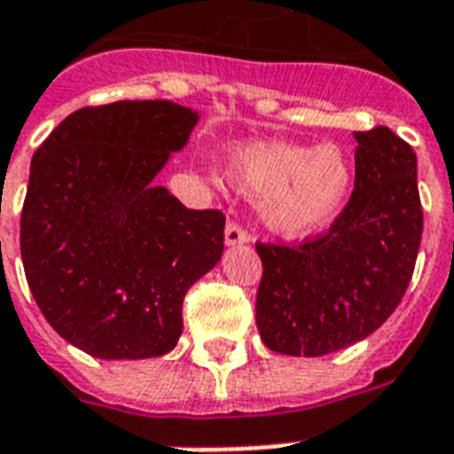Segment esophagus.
Wrapping results in <instances>:
<instances>
[{
  "label": "esophagus",
  "mask_w": 454,
  "mask_h": 454,
  "mask_svg": "<svg viewBox=\"0 0 454 454\" xmlns=\"http://www.w3.org/2000/svg\"><path fill=\"white\" fill-rule=\"evenodd\" d=\"M223 240H226L228 247H235V245H245V242L249 240V235L245 228L231 221V223L226 226V233H223Z\"/></svg>",
  "instance_id": "obj_1"
}]
</instances>
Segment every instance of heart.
I'll return each mask as SVG.
<instances>
[{"label":"heart","instance_id":"b5f03b06","mask_svg":"<svg viewBox=\"0 0 454 454\" xmlns=\"http://www.w3.org/2000/svg\"><path fill=\"white\" fill-rule=\"evenodd\" d=\"M226 178L240 192L262 195L266 228L283 238H303L327 226L351 191V160L339 145L317 148L262 141L238 145L226 157Z\"/></svg>","mask_w":454,"mask_h":454}]
</instances>
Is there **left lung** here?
<instances>
[{
    "mask_svg": "<svg viewBox=\"0 0 454 454\" xmlns=\"http://www.w3.org/2000/svg\"><path fill=\"white\" fill-rule=\"evenodd\" d=\"M356 185L330 231L256 242V327L270 351L327 356L370 337L408 290L422 242L417 155L388 127L356 131Z\"/></svg>",
    "mask_w": 454,
    "mask_h": 454,
    "instance_id": "obj_1",
    "label": "left lung"
}]
</instances>
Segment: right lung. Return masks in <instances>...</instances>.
<instances>
[{"mask_svg":"<svg viewBox=\"0 0 454 454\" xmlns=\"http://www.w3.org/2000/svg\"><path fill=\"white\" fill-rule=\"evenodd\" d=\"M198 120L171 101L82 108L32 157L25 278L53 330L94 358L169 353L185 292L223 254L226 216L153 184Z\"/></svg>","mask_w":454,"mask_h":454,"instance_id":"right-lung-1","label":"right lung"}]
</instances>
